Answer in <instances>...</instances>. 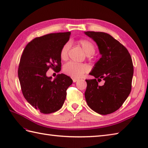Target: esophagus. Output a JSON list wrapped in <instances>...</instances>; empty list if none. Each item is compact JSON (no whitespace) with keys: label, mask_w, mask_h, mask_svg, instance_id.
Instances as JSON below:
<instances>
[{"label":"esophagus","mask_w":148,"mask_h":148,"mask_svg":"<svg viewBox=\"0 0 148 148\" xmlns=\"http://www.w3.org/2000/svg\"><path fill=\"white\" fill-rule=\"evenodd\" d=\"M72 81H73L74 83H76V81H78V79H76V78H73V79H72Z\"/></svg>","instance_id":"34e87169"}]
</instances>
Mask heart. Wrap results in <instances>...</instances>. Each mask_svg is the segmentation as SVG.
<instances>
[{
  "instance_id": "b5f03b06",
  "label": "heart",
  "mask_w": 148,
  "mask_h": 148,
  "mask_svg": "<svg viewBox=\"0 0 148 148\" xmlns=\"http://www.w3.org/2000/svg\"><path fill=\"white\" fill-rule=\"evenodd\" d=\"M78 43L83 48L84 51L88 56L95 54L96 49L95 46L90 40L82 39L78 40ZM71 43L68 41L65 42L60 49V58L63 60H65L68 58V53L71 49ZM89 71L88 66L84 64H77V63L69 62L65 64L63 68V71L65 74L74 78L81 77L84 73Z\"/></svg>"
}]
</instances>
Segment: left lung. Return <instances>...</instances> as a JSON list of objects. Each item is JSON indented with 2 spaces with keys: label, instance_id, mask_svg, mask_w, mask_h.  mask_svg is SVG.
I'll list each match as a JSON object with an SVG mask.
<instances>
[{
  "label": "left lung",
  "instance_id": "left-lung-1",
  "mask_svg": "<svg viewBox=\"0 0 148 148\" xmlns=\"http://www.w3.org/2000/svg\"><path fill=\"white\" fill-rule=\"evenodd\" d=\"M84 34L95 41L101 58L94 65L86 79V101L90 108L100 114L117 111L129 95L132 89L134 66L127 49L109 34L88 31ZM102 79L105 84L98 85Z\"/></svg>",
  "mask_w": 148,
  "mask_h": 148
}]
</instances>
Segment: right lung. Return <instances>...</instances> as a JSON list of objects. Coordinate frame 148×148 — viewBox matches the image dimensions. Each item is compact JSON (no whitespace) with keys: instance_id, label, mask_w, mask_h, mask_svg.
<instances>
[{"instance_id":"add662e5","label":"right lung","mask_w":148,"mask_h":148,"mask_svg":"<svg viewBox=\"0 0 148 148\" xmlns=\"http://www.w3.org/2000/svg\"><path fill=\"white\" fill-rule=\"evenodd\" d=\"M70 35L67 32L36 37L27 44L21 56L18 74L22 93L27 101L43 114L62 108L72 83L71 78L64 74H58L54 80L46 75L50 68L60 71V53Z\"/></svg>"}]
</instances>
